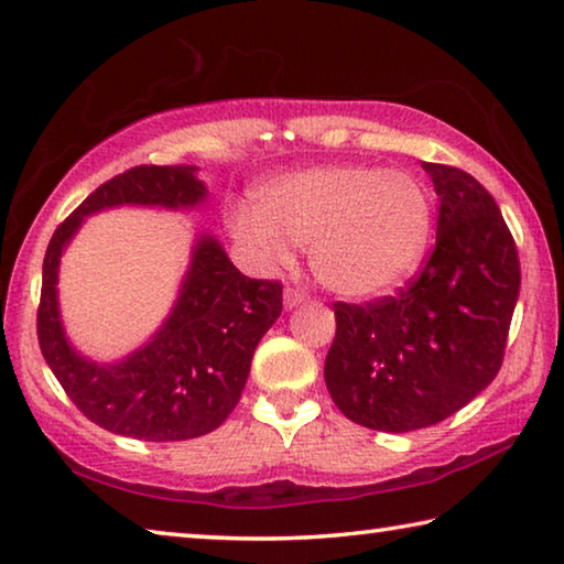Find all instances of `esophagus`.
I'll return each instance as SVG.
<instances>
[{
    "label": "esophagus",
    "instance_id": "34e87169",
    "mask_svg": "<svg viewBox=\"0 0 564 564\" xmlns=\"http://www.w3.org/2000/svg\"><path fill=\"white\" fill-rule=\"evenodd\" d=\"M308 301V293L305 291H301V289H293V285H289V289L283 291V305L285 308H295V305H301V303H305Z\"/></svg>",
    "mask_w": 564,
    "mask_h": 564
}]
</instances>
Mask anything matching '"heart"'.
I'll use <instances>...</instances> for the list:
<instances>
[{"label": "heart", "mask_w": 564, "mask_h": 564, "mask_svg": "<svg viewBox=\"0 0 564 564\" xmlns=\"http://www.w3.org/2000/svg\"><path fill=\"white\" fill-rule=\"evenodd\" d=\"M256 204L228 216L236 241L265 263L289 261L291 243L311 248L313 275L348 299L405 283L433 236L431 191L403 169L295 171L263 186Z\"/></svg>", "instance_id": "b5f03b06"}]
</instances>
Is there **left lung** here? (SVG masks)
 <instances>
[{"instance_id": "left-lung-1", "label": "left lung", "mask_w": 564, "mask_h": 564, "mask_svg": "<svg viewBox=\"0 0 564 564\" xmlns=\"http://www.w3.org/2000/svg\"><path fill=\"white\" fill-rule=\"evenodd\" d=\"M423 169L441 202L431 259L398 295L336 303L323 368L333 403L370 431L435 425L488 388L520 293L518 248L495 198L460 169Z\"/></svg>"}]
</instances>
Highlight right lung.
<instances>
[{
	"instance_id": "add662e5",
	"label": "right lung",
	"mask_w": 564,
	"mask_h": 564,
	"mask_svg": "<svg viewBox=\"0 0 564 564\" xmlns=\"http://www.w3.org/2000/svg\"><path fill=\"white\" fill-rule=\"evenodd\" d=\"M206 196L196 166H133L84 198L46 246L36 311L42 356L72 403L104 431L149 443L216 431L241 398L256 346L281 316L283 285L248 279L212 234H202L174 308L147 346L117 362H94L66 338L56 281L84 218L113 206L178 212Z\"/></svg>"
}]
</instances>
